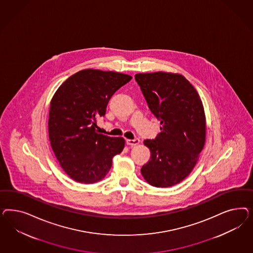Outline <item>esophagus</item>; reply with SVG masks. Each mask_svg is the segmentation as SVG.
Segmentation results:
<instances>
[{"instance_id": "esophagus-1", "label": "esophagus", "mask_w": 253, "mask_h": 253, "mask_svg": "<svg viewBox=\"0 0 253 253\" xmlns=\"http://www.w3.org/2000/svg\"><path fill=\"white\" fill-rule=\"evenodd\" d=\"M139 142H140V140L138 138H135V139H127L126 140V144L131 146H136V145L139 144Z\"/></svg>"}]
</instances>
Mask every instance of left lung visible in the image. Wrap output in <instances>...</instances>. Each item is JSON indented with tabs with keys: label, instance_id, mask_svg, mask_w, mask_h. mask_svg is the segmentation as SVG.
Returning <instances> with one entry per match:
<instances>
[{
	"label": "left lung",
	"instance_id": "obj_1",
	"mask_svg": "<svg viewBox=\"0 0 253 253\" xmlns=\"http://www.w3.org/2000/svg\"><path fill=\"white\" fill-rule=\"evenodd\" d=\"M134 78L161 124L155 139L144 141L151 158L141 169L142 175L156 187L172 186L189 175L205 144L202 102L193 85L180 74L159 71L138 73Z\"/></svg>",
	"mask_w": 253,
	"mask_h": 253
}]
</instances>
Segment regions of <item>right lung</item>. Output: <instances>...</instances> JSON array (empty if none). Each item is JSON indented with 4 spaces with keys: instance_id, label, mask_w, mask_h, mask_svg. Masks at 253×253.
Segmentation results:
<instances>
[{
    "instance_id": "right-lung-1",
    "label": "right lung",
    "mask_w": 253,
    "mask_h": 253,
    "mask_svg": "<svg viewBox=\"0 0 253 253\" xmlns=\"http://www.w3.org/2000/svg\"><path fill=\"white\" fill-rule=\"evenodd\" d=\"M131 77L98 69L77 72L57 89L51 101L48 130L54 155L74 181L93 184L106 176L125 141L97 133L96 120L106 115L112 95Z\"/></svg>"
}]
</instances>
